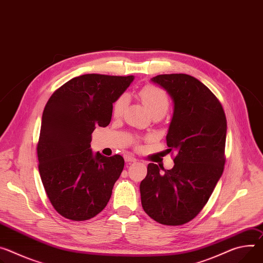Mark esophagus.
Returning <instances> with one entry per match:
<instances>
[{
  "instance_id": "34e87169",
  "label": "esophagus",
  "mask_w": 263,
  "mask_h": 263,
  "mask_svg": "<svg viewBox=\"0 0 263 263\" xmlns=\"http://www.w3.org/2000/svg\"><path fill=\"white\" fill-rule=\"evenodd\" d=\"M124 157H125V160L127 162H135L136 161V158L131 154H126Z\"/></svg>"
}]
</instances>
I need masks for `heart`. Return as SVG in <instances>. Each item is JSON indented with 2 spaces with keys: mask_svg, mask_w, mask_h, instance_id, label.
<instances>
[{
  "mask_svg": "<svg viewBox=\"0 0 263 263\" xmlns=\"http://www.w3.org/2000/svg\"><path fill=\"white\" fill-rule=\"evenodd\" d=\"M140 99L144 102L145 106L149 110L151 114L161 113L165 114L169 109L170 102L168 95L165 94L163 90L155 86H146L142 88L139 92ZM128 104V97L126 94H123L119 97L112 106V114L114 117L122 116L125 112V109Z\"/></svg>",
  "mask_w": 263,
  "mask_h": 263,
  "instance_id": "obj_1",
  "label": "heart"
}]
</instances>
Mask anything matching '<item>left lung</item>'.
I'll use <instances>...</instances> for the list:
<instances>
[{"mask_svg": "<svg viewBox=\"0 0 263 263\" xmlns=\"http://www.w3.org/2000/svg\"><path fill=\"white\" fill-rule=\"evenodd\" d=\"M151 81L172 99L165 138L176 156L171 170L148 164L139 185L141 205L155 221L180 226L197 216L222 175L227 118L217 98L193 77L160 74Z\"/></svg>", "mask_w": 263, "mask_h": 263, "instance_id": "left-lung-1", "label": "left lung"}]
</instances>
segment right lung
Wrapping results in <instances>:
<instances>
[{
    "label": "right lung",
    "mask_w": 263,
    "mask_h": 263,
    "mask_svg": "<svg viewBox=\"0 0 263 263\" xmlns=\"http://www.w3.org/2000/svg\"><path fill=\"white\" fill-rule=\"evenodd\" d=\"M134 77L84 74L68 81L47 102L37 144L39 171L55 211L88 220L107 205L125 160L91 149L95 127L111 122L113 103Z\"/></svg>",
    "instance_id": "add662e5"
}]
</instances>
